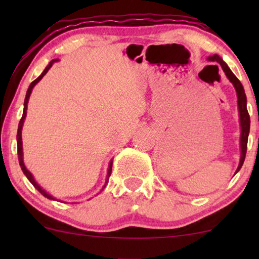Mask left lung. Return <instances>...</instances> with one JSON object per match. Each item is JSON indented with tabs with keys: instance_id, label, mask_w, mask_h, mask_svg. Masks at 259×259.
I'll return each mask as SVG.
<instances>
[{
	"instance_id": "obj_1",
	"label": "left lung",
	"mask_w": 259,
	"mask_h": 259,
	"mask_svg": "<svg viewBox=\"0 0 259 259\" xmlns=\"http://www.w3.org/2000/svg\"><path fill=\"white\" fill-rule=\"evenodd\" d=\"M208 60H210V61H217L219 65L222 66L225 75L228 76V79L230 81H231V83L235 86L236 92H237V98H238V109H239V121H240V161H239L238 168H237L236 171L237 173L243 166L244 160H245L247 138H249V132H250V115L246 108V95H245V92H244L242 83H240V81L237 79L235 74L231 72V69H230L228 65L223 61L222 58H219L217 54H214L213 56H210Z\"/></svg>"
}]
</instances>
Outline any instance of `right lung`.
Wrapping results in <instances>:
<instances>
[{
	"label": "right lung",
	"mask_w": 259,
	"mask_h": 259,
	"mask_svg": "<svg viewBox=\"0 0 259 259\" xmlns=\"http://www.w3.org/2000/svg\"><path fill=\"white\" fill-rule=\"evenodd\" d=\"M58 61V59H55V60H52L51 62H49V65L46 67L45 68V70L44 72H42V74L40 76L37 77V79H35L33 82L30 83V86H29V88H28V91H27V94H26V99H24V108H23V114H22V118H21V120H20V123H19V128H17V136H16V139H17V155H19V162H20V166H21V168H22V171H23V173H24V176L27 177L28 178V180H29V182L33 184L34 185V187L35 189H36L38 192H40L42 196H45L46 198H48V199H52V200H56L54 197H52L51 194L49 193H47L46 192V191L42 189V187L38 185V184L35 182V179H34V177H33V175H31V173L28 171V169L26 168V166H24V162H23V151H22V126H23V122H24V119H26V115H27V105H28V101H29V97H30V94H31V91H33V88H34V86L35 84H36L38 81H40L42 77H44V75H46V73L48 72L49 70V68H51V67L53 66V63L54 62H56ZM112 164H113V161H111L109 162V166H108V172H107V179H106V184H107V182H108V179H109V177H111V173H112ZM106 184H105V186H106ZM104 186V187H105Z\"/></svg>",
	"instance_id": "add662e5"
}]
</instances>
